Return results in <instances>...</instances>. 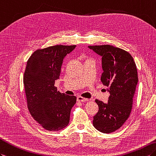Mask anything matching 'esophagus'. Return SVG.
I'll list each match as a JSON object with an SVG mask.
<instances>
[{"mask_svg":"<svg viewBox=\"0 0 156 156\" xmlns=\"http://www.w3.org/2000/svg\"><path fill=\"white\" fill-rule=\"evenodd\" d=\"M89 100L85 98H83L82 96H78L77 97V101L78 102H87V101H88Z\"/></svg>","mask_w":156,"mask_h":156,"instance_id":"obj_1","label":"esophagus"}]
</instances>
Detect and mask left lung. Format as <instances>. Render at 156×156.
<instances>
[{
	"label": "left lung",
	"mask_w": 156,
	"mask_h": 156,
	"mask_svg": "<svg viewBox=\"0 0 156 156\" xmlns=\"http://www.w3.org/2000/svg\"><path fill=\"white\" fill-rule=\"evenodd\" d=\"M102 56L101 81L110 94L105 104L96 100L99 110L94 116L93 126L104 133L118 129L129 118L138 82L137 68L129 52L111 45L89 46Z\"/></svg>",
	"instance_id": "1"
}]
</instances>
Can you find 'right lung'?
Returning a JSON list of instances; mask_svg holds the SVG:
<instances>
[{
  "mask_svg": "<svg viewBox=\"0 0 156 156\" xmlns=\"http://www.w3.org/2000/svg\"><path fill=\"white\" fill-rule=\"evenodd\" d=\"M76 45H56L38 49L27 61L23 82L31 115L44 129L59 131L69 124L76 97L57 91L63 60Z\"/></svg>",
  "mask_w": 156,
  "mask_h": 156,
  "instance_id": "1",
  "label": "right lung"
}]
</instances>
